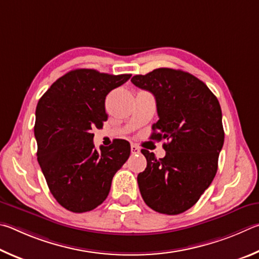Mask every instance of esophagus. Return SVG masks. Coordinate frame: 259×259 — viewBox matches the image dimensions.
Segmentation results:
<instances>
[{
	"label": "esophagus",
	"mask_w": 259,
	"mask_h": 259,
	"mask_svg": "<svg viewBox=\"0 0 259 259\" xmlns=\"http://www.w3.org/2000/svg\"><path fill=\"white\" fill-rule=\"evenodd\" d=\"M131 152H132L133 155H137V153L140 152V148L138 146H135V144H132V146H131Z\"/></svg>",
	"instance_id": "1"
}]
</instances>
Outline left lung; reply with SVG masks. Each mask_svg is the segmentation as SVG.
<instances>
[{"label":"left lung","mask_w":259,"mask_h":259,"mask_svg":"<svg viewBox=\"0 0 259 259\" xmlns=\"http://www.w3.org/2000/svg\"><path fill=\"white\" fill-rule=\"evenodd\" d=\"M131 81L155 95L159 120L153 140H167L166 156L142 149L147 168L138 175L144 202L158 212L178 215L196 203L214 180L224 143L222 110L207 85L189 72L158 68Z\"/></svg>","instance_id":"1"}]
</instances>
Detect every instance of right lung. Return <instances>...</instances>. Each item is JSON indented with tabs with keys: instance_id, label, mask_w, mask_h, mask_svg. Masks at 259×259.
<instances>
[{
	"instance_id": "obj_1",
	"label": "right lung",
	"mask_w": 259,
	"mask_h": 259,
	"mask_svg": "<svg viewBox=\"0 0 259 259\" xmlns=\"http://www.w3.org/2000/svg\"><path fill=\"white\" fill-rule=\"evenodd\" d=\"M131 74L75 69L51 85L36 107L37 161L50 191L67 210L85 212L106 200L111 181L131 153L126 140L94 148L92 130L108 119L107 94Z\"/></svg>"
}]
</instances>
